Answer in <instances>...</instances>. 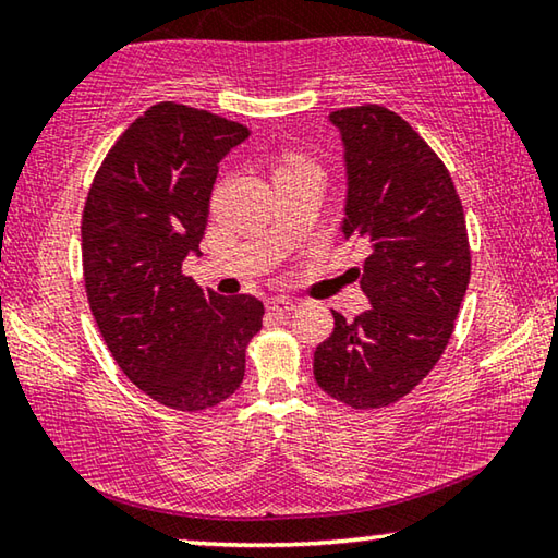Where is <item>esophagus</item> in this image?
<instances>
[{"label": "esophagus", "mask_w": 558, "mask_h": 558, "mask_svg": "<svg viewBox=\"0 0 558 558\" xmlns=\"http://www.w3.org/2000/svg\"><path fill=\"white\" fill-rule=\"evenodd\" d=\"M295 307H298L295 302L288 300V298H270L268 300V310H270L272 315H278V317H288Z\"/></svg>", "instance_id": "34e87169"}]
</instances>
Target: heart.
I'll use <instances>...</instances> for the list:
<instances>
[{"mask_svg": "<svg viewBox=\"0 0 558 558\" xmlns=\"http://www.w3.org/2000/svg\"><path fill=\"white\" fill-rule=\"evenodd\" d=\"M295 165H307V162H302V159H298V157H288L280 167H295Z\"/></svg>", "mask_w": 558, "mask_h": 558, "instance_id": "1", "label": "heart"}]
</instances>
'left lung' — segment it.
Wrapping results in <instances>:
<instances>
[{"mask_svg":"<svg viewBox=\"0 0 558 558\" xmlns=\"http://www.w3.org/2000/svg\"><path fill=\"white\" fill-rule=\"evenodd\" d=\"M347 162L344 239L369 248L359 286L372 307L315 349V381L356 411L411 393L446 352L470 282V243L450 172L384 106L335 110Z\"/></svg>","mask_w":558,"mask_h":558,"instance_id":"1","label":"left lung"}]
</instances>
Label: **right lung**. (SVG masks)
<instances>
[{"label":"right lung","mask_w":558,"mask_h":558,"mask_svg":"<svg viewBox=\"0 0 558 558\" xmlns=\"http://www.w3.org/2000/svg\"><path fill=\"white\" fill-rule=\"evenodd\" d=\"M251 132L209 110L157 102L110 147L81 221L90 313L122 374L149 399L204 411L239 389L263 302L184 276L199 253L219 162Z\"/></svg>","instance_id":"add662e5"}]
</instances>
